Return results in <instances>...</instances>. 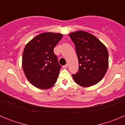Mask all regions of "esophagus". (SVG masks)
Instances as JSON below:
<instances>
[{
    "label": "esophagus",
    "mask_w": 125,
    "mask_h": 125,
    "mask_svg": "<svg viewBox=\"0 0 125 125\" xmlns=\"http://www.w3.org/2000/svg\"><path fill=\"white\" fill-rule=\"evenodd\" d=\"M68 64H66V65L63 66V68H64V69H66V68H68Z\"/></svg>",
    "instance_id": "34e87169"
}]
</instances>
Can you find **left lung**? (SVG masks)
<instances>
[{
  "mask_svg": "<svg viewBox=\"0 0 125 125\" xmlns=\"http://www.w3.org/2000/svg\"><path fill=\"white\" fill-rule=\"evenodd\" d=\"M74 44L79 62L78 71L72 74L76 83L89 87L100 82L108 68L106 47L94 36L84 31L69 34Z\"/></svg>",
  "mask_w": 125,
  "mask_h": 125,
  "instance_id": "left-lung-1",
  "label": "left lung"
}]
</instances>
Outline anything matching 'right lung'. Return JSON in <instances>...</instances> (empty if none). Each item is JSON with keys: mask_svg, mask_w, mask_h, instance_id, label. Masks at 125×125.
<instances>
[{"mask_svg": "<svg viewBox=\"0 0 125 125\" xmlns=\"http://www.w3.org/2000/svg\"><path fill=\"white\" fill-rule=\"evenodd\" d=\"M62 35L44 32L27 44L22 54V68L31 83L39 89H48L56 83L61 66L54 48Z\"/></svg>", "mask_w": 125, "mask_h": 125, "instance_id": "1", "label": "right lung"}]
</instances>
